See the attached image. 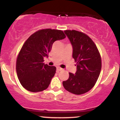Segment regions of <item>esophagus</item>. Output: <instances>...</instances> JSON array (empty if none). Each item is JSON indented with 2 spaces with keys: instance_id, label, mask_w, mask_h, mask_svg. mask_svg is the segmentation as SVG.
Instances as JSON below:
<instances>
[{
  "instance_id": "1",
  "label": "esophagus",
  "mask_w": 120,
  "mask_h": 120,
  "mask_svg": "<svg viewBox=\"0 0 120 120\" xmlns=\"http://www.w3.org/2000/svg\"><path fill=\"white\" fill-rule=\"evenodd\" d=\"M56 70H57V71H63V68H60V67H57V68H56Z\"/></svg>"
}]
</instances>
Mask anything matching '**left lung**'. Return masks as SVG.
<instances>
[{
	"mask_svg": "<svg viewBox=\"0 0 120 120\" xmlns=\"http://www.w3.org/2000/svg\"><path fill=\"white\" fill-rule=\"evenodd\" d=\"M65 33L73 46V58L76 63L75 74L63 82L66 90L75 95L83 94L95 85L101 69V59L96 45L87 34L74 30H66Z\"/></svg>",
	"mask_w": 120,
	"mask_h": 120,
	"instance_id": "left-lung-1",
	"label": "left lung"
}]
</instances>
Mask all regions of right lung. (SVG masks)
Instances as JSON below:
<instances>
[{
    "label": "right lung",
    "mask_w": 120,
    "mask_h": 120,
    "mask_svg": "<svg viewBox=\"0 0 120 120\" xmlns=\"http://www.w3.org/2000/svg\"><path fill=\"white\" fill-rule=\"evenodd\" d=\"M65 37L62 30L45 29L34 33L25 42L16 67L18 78L26 90L36 93L47 89L56 68L45 64L44 57L49 55L54 42Z\"/></svg>",
    "instance_id": "obj_1"
}]
</instances>
